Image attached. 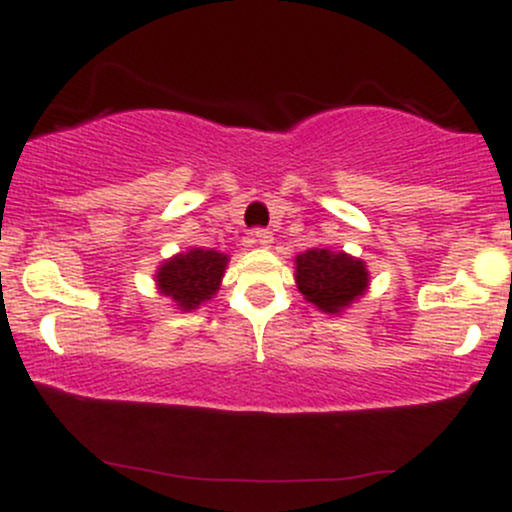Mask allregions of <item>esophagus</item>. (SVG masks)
Segmentation results:
<instances>
[{
  "instance_id": "obj_1",
  "label": "esophagus",
  "mask_w": 512,
  "mask_h": 512,
  "mask_svg": "<svg viewBox=\"0 0 512 512\" xmlns=\"http://www.w3.org/2000/svg\"><path fill=\"white\" fill-rule=\"evenodd\" d=\"M255 243L260 245V248H272L274 236L269 231H264V228H260V231H255Z\"/></svg>"
}]
</instances>
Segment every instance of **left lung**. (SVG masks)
Returning a JSON list of instances; mask_svg holds the SVG:
<instances>
[{
	"instance_id": "1",
	"label": "left lung",
	"mask_w": 512,
	"mask_h": 512,
	"mask_svg": "<svg viewBox=\"0 0 512 512\" xmlns=\"http://www.w3.org/2000/svg\"><path fill=\"white\" fill-rule=\"evenodd\" d=\"M293 269L305 301L327 315H342L358 298L366 296L370 286L366 262L344 250L310 248L296 255Z\"/></svg>"
}]
</instances>
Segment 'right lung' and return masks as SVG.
<instances>
[{
  "instance_id": "right-lung-1",
  "label": "right lung",
  "mask_w": 512,
  "mask_h": 512,
  "mask_svg": "<svg viewBox=\"0 0 512 512\" xmlns=\"http://www.w3.org/2000/svg\"><path fill=\"white\" fill-rule=\"evenodd\" d=\"M226 267V252L190 248L158 264L154 274L156 289L175 303V310L192 313L216 296Z\"/></svg>"
}]
</instances>
